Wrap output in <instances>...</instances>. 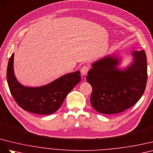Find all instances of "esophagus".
Segmentation results:
<instances>
[{
    "label": "esophagus",
    "mask_w": 153,
    "mask_h": 153,
    "mask_svg": "<svg viewBox=\"0 0 153 153\" xmlns=\"http://www.w3.org/2000/svg\"><path fill=\"white\" fill-rule=\"evenodd\" d=\"M90 70V67L88 66H86V65H85V66L82 67L81 69V74H82V75H86L87 73H88V72Z\"/></svg>",
    "instance_id": "obj_1"
}]
</instances>
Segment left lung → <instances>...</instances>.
I'll list each match as a JSON object with an SVG mask.
<instances>
[{
    "label": "left lung",
    "instance_id": "left-lung-1",
    "mask_svg": "<svg viewBox=\"0 0 153 153\" xmlns=\"http://www.w3.org/2000/svg\"><path fill=\"white\" fill-rule=\"evenodd\" d=\"M133 63L124 71L118 69L119 59L106 56L92 64L86 81L92 87L90 103L103 114H115L133 106L144 92L147 57L143 50L133 52Z\"/></svg>",
    "mask_w": 153,
    "mask_h": 153
}]
</instances>
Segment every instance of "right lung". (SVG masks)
I'll return each instance as SVG.
<instances>
[{
	"instance_id": "obj_1",
	"label": "right lung",
	"mask_w": 153,
	"mask_h": 153,
	"mask_svg": "<svg viewBox=\"0 0 153 153\" xmlns=\"http://www.w3.org/2000/svg\"><path fill=\"white\" fill-rule=\"evenodd\" d=\"M14 54L9 59L7 81L10 92L23 110L36 114L50 115L62 106L65 97L81 81L79 71L70 73L45 86L30 88L20 85L13 71Z\"/></svg>"
}]
</instances>
